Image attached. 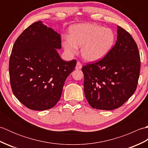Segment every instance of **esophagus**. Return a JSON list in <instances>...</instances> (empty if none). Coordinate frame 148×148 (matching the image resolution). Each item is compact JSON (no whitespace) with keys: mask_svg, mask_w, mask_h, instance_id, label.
<instances>
[{"mask_svg":"<svg viewBox=\"0 0 148 148\" xmlns=\"http://www.w3.org/2000/svg\"><path fill=\"white\" fill-rule=\"evenodd\" d=\"M82 68V64H81V63L79 62H77L76 65V69L78 70V69H81Z\"/></svg>","mask_w":148,"mask_h":148,"instance_id":"esophagus-1","label":"esophagus"}]
</instances>
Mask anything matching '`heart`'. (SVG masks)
I'll return each instance as SVG.
<instances>
[{
	"label": "heart",
	"instance_id": "1",
	"mask_svg": "<svg viewBox=\"0 0 148 148\" xmlns=\"http://www.w3.org/2000/svg\"><path fill=\"white\" fill-rule=\"evenodd\" d=\"M115 42L113 31L95 23H81L72 25L69 37L62 40V46L69 55H76L81 46V55L86 61L98 62L111 51Z\"/></svg>",
	"mask_w": 148,
	"mask_h": 148
}]
</instances>
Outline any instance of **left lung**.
Returning <instances> with one entry per match:
<instances>
[{"label": "left lung", "instance_id": "left-lung-1", "mask_svg": "<svg viewBox=\"0 0 148 148\" xmlns=\"http://www.w3.org/2000/svg\"><path fill=\"white\" fill-rule=\"evenodd\" d=\"M117 40L104 58L84 65V90L93 108L112 110L121 107L137 88L140 59L136 42L118 26Z\"/></svg>", "mask_w": 148, "mask_h": 148}]
</instances>
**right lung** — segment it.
Masks as SVG:
<instances>
[{
	"label": "right lung",
	"instance_id": "1",
	"mask_svg": "<svg viewBox=\"0 0 148 148\" xmlns=\"http://www.w3.org/2000/svg\"><path fill=\"white\" fill-rule=\"evenodd\" d=\"M59 34L42 21L25 30L12 47L9 71L11 88L21 103L34 111L53 108L60 99L65 79L76 60L65 62Z\"/></svg>",
	"mask_w": 148,
	"mask_h": 148
}]
</instances>
